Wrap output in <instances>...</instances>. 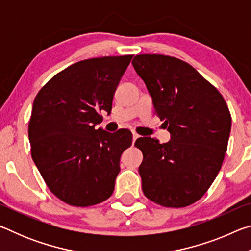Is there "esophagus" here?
I'll use <instances>...</instances> for the list:
<instances>
[{"instance_id": "obj_1", "label": "esophagus", "mask_w": 251, "mask_h": 251, "mask_svg": "<svg viewBox=\"0 0 251 251\" xmlns=\"http://www.w3.org/2000/svg\"><path fill=\"white\" fill-rule=\"evenodd\" d=\"M131 134H133V143H135V141H136V139H137L138 137H139V135L137 134V133H136V131H131Z\"/></svg>"}]
</instances>
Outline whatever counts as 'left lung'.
I'll use <instances>...</instances> for the list:
<instances>
[{"label": "left lung", "mask_w": 251, "mask_h": 251, "mask_svg": "<svg viewBox=\"0 0 251 251\" xmlns=\"http://www.w3.org/2000/svg\"><path fill=\"white\" fill-rule=\"evenodd\" d=\"M131 64L171 133L168 143L151 137L135 143L143 152V193L164 207L192 205L222 168L231 129L228 106L214 85L179 58L141 54Z\"/></svg>", "instance_id": "1"}]
</instances>
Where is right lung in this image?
Instances as JSON below:
<instances>
[{"label":"right lung","instance_id":"right-lung-1","mask_svg":"<svg viewBox=\"0 0 251 251\" xmlns=\"http://www.w3.org/2000/svg\"><path fill=\"white\" fill-rule=\"evenodd\" d=\"M133 55L84 59L50 78L34 100L28 123L32 158L50 192L75 207L112 196L120 159L131 133H107L95 125L113 97Z\"/></svg>","mask_w":251,"mask_h":251}]
</instances>
